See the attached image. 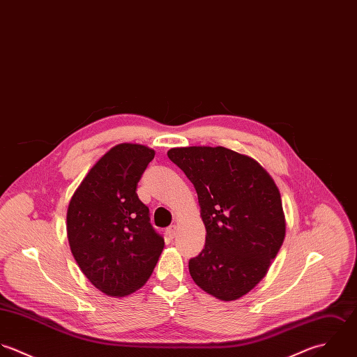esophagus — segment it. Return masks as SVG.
<instances>
[{
  "mask_svg": "<svg viewBox=\"0 0 357 357\" xmlns=\"http://www.w3.org/2000/svg\"><path fill=\"white\" fill-rule=\"evenodd\" d=\"M177 231H178V227L176 226V225H173V226H170L167 230H166V233H167V236L170 238L176 237V234H177Z\"/></svg>",
  "mask_w": 357,
  "mask_h": 357,
  "instance_id": "1",
  "label": "esophagus"
}]
</instances>
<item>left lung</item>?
Returning a JSON list of instances; mask_svg holds the SVG:
<instances>
[{"instance_id":"1","label":"left lung","mask_w":357,"mask_h":357,"mask_svg":"<svg viewBox=\"0 0 357 357\" xmlns=\"http://www.w3.org/2000/svg\"><path fill=\"white\" fill-rule=\"evenodd\" d=\"M167 156L194 184L206 229L190 274L209 295L236 301L267 274L284 242L280 191L255 159L225 146L172 148Z\"/></svg>"}]
</instances>
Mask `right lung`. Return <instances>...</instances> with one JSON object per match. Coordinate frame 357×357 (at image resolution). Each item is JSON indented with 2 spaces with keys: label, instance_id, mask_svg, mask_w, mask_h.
I'll return each instance as SVG.
<instances>
[{
  "label": "right lung",
  "instance_id": "1",
  "mask_svg": "<svg viewBox=\"0 0 357 357\" xmlns=\"http://www.w3.org/2000/svg\"><path fill=\"white\" fill-rule=\"evenodd\" d=\"M155 151L139 144L111 148L75 191L66 231L83 274L108 296L121 298L151 277L165 241L149 222L137 184Z\"/></svg>",
  "mask_w": 357,
  "mask_h": 357
}]
</instances>
